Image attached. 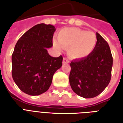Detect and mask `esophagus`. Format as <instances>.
<instances>
[{
  "label": "esophagus",
  "instance_id": "34e87169",
  "mask_svg": "<svg viewBox=\"0 0 123 123\" xmlns=\"http://www.w3.org/2000/svg\"><path fill=\"white\" fill-rule=\"evenodd\" d=\"M68 62H69V60L67 59V58L64 57V59H63V61H62V63L63 64H68Z\"/></svg>",
  "mask_w": 123,
  "mask_h": 123
}]
</instances>
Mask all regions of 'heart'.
I'll list each match as a JSON object with an SVG mask.
<instances>
[{"label": "heart", "mask_w": 123, "mask_h": 123, "mask_svg": "<svg viewBox=\"0 0 123 123\" xmlns=\"http://www.w3.org/2000/svg\"><path fill=\"white\" fill-rule=\"evenodd\" d=\"M57 41H54L55 48L67 49L72 59L86 58L92 53L97 45V36L92 31L77 28H66L59 31Z\"/></svg>", "instance_id": "obj_1"}]
</instances>
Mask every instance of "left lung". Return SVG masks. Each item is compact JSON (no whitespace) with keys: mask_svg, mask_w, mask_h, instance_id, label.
<instances>
[{"mask_svg":"<svg viewBox=\"0 0 123 123\" xmlns=\"http://www.w3.org/2000/svg\"><path fill=\"white\" fill-rule=\"evenodd\" d=\"M97 45L92 53L70 63V86L74 92L84 98L99 95L110 82L113 57L108 43L96 33Z\"/></svg>","mask_w":123,"mask_h":123,"instance_id":"obj_1","label":"left lung"}]
</instances>
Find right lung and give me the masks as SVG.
I'll list each match as a JSON object with an SVG mask.
<instances>
[{"label": "right lung", "mask_w": 123, "mask_h": 123, "mask_svg": "<svg viewBox=\"0 0 123 123\" xmlns=\"http://www.w3.org/2000/svg\"><path fill=\"white\" fill-rule=\"evenodd\" d=\"M55 30L50 24L35 25L15 45L12 55V78L26 94L39 95L47 92L55 72L62 67V56L53 57L47 50L53 46Z\"/></svg>", "instance_id": "obj_1"}]
</instances>
